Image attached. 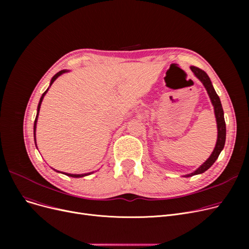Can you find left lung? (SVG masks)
I'll use <instances>...</instances> for the list:
<instances>
[{"mask_svg": "<svg viewBox=\"0 0 249 249\" xmlns=\"http://www.w3.org/2000/svg\"><path fill=\"white\" fill-rule=\"evenodd\" d=\"M190 69L192 70V71L194 72L196 77L199 78L200 82L203 84V86L205 87L207 93L209 95V98H210V100H211V103L214 107L215 117H216L218 135H217V141H216L215 148H214L213 152L211 153V155L209 156V159L202 165H200L197 169H196L195 172L184 176L185 178L203 174L207 171V169L210 168L213 165V163L216 161V160L218 159V156L221 153V151L223 150L224 145H225V140H226V124H225V119H224V111H223V108H222L220 98L218 97L216 90L211 83L210 77L208 76V74L204 71L200 70L199 68L190 67Z\"/></svg>", "mask_w": 249, "mask_h": 249, "instance_id": "1", "label": "left lung"}]
</instances>
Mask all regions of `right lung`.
I'll return each mask as SVG.
<instances>
[{
  "label": "right lung",
  "mask_w": 249,
  "mask_h": 249,
  "mask_svg": "<svg viewBox=\"0 0 249 249\" xmlns=\"http://www.w3.org/2000/svg\"><path fill=\"white\" fill-rule=\"evenodd\" d=\"M70 71H67V70H62V71H58L56 74H54L53 75V77L51 78V81H50V84H49V87H48V89L44 91V93L42 94V96H41V98H40V101H39V103H38V107H37V114H36V118H35V121H34V128H33V133H34V141H35V145H36V147H37V144H36V125H37V120H38V115H39V110H40V106H41V103H42V101H43V98H44V96L46 95V93L48 91V89H49V88L51 87V85L53 84V82L56 80V78L58 77V76H60L61 74H63V73H65V72H69ZM54 171L56 172V173H61V174H63V175H65V176H68V177H71V178H83V177H86V176H89V175H91L93 174L94 172H90V173H88V174H81V175H74V174H68V173H62V172H59V171H56V169H54Z\"/></svg>",
  "instance_id": "1"
}]
</instances>
